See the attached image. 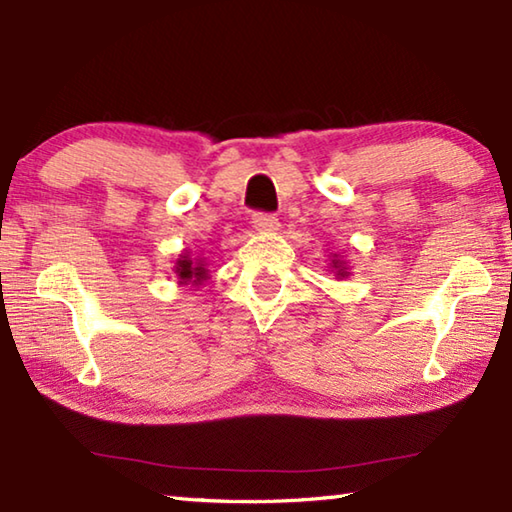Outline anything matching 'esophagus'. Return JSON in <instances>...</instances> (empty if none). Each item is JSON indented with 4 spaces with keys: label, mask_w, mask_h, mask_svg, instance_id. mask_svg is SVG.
Here are the masks:
<instances>
[{
    "label": "esophagus",
    "mask_w": 512,
    "mask_h": 512,
    "mask_svg": "<svg viewBox=\"0 0 512 512\" xmlns=\"http://www.w3.org/2000/svg\"><path fill=\"white\" fill-rule=\"evenodd\" d=\"M253 223H255V228L259 232H275V230H280V221H277V216L275 214H268V212H257L253 216Z\"/></svg>",
    "instance_id": "esophagus-1"
}]
</instances>
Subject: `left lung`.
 Masks as SVG:
<instances>
[{
	"instance_id": "left-lung-1",
	"label": "left lung",
	"mask_w": 512,
	"mask_h": 512,
	"mask_svg": "<svg viewBox=\"0 0 512 512\" xmlns=\"http://www.w3.org/2000/svg\"><path fill=\"white\" fill-rule=\"evenodd\" d=\"M329 266H332V268H334V271H336V275H339V277H345V275H348V268H345V262H341V259H339V257H336V255H334V259H332V264H329Z\"/></svg>"
}]
</instances>
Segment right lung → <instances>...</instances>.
Masks as SVG:
<instances>
[{
  "label": "right lung",
  "mask_w": 512,
  "mask_h": 512,
  "mask_svg": "<svg viewBox=\"0 0 512 512\" xmlns=\"http://www.w3.org/2000/svg\"><path fill=\"white\" fill-rule=\"evenodd\" d=\"M176 273L180 277V284H201L205 277H207V268L205 264L198 259V262H194L192 257H189L187 253L178 257L176 262Z\"/></svg>",
  "instance_id": "right-lung-1"
}]
</instances>
